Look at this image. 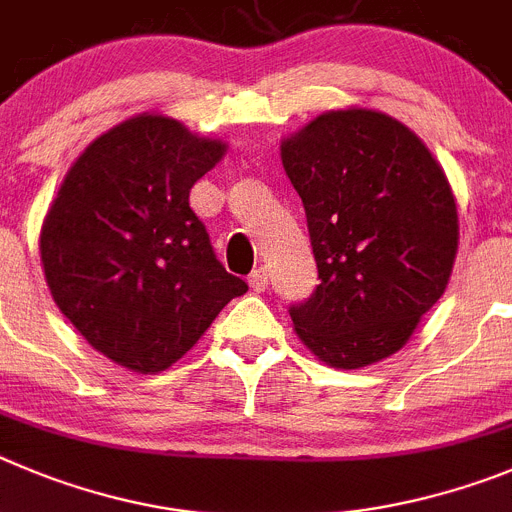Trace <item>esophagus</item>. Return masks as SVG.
I'll return each instance as SVG.
<instances>
[{
    "instance_id": "esophagus-1",
    "label": "esophagus",
    "mask_w": 512,
    "mask_h": 512,
    "mask_svg": "<svg viewBox=\"0 0 512 512\" xmlns=\"http://www.w3.org/2000/svg\"><path fill=\"white\" fill-rule=\"evenodd\" d=\"M247 283H250V288L255 290V293H262V290L267 288V270H265V267H257V270H252V275H250V280H247Z\"/></svg>"
}]
</instances>
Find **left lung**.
Wrapping results in <instances>:
<instances>
[{
    "label": "left lung",
    "instance_id": "8db88e82",
    "mask_svg": "<svg viewBox=\"0 0 512 512\" xmlns=\"http://www.w3.org/2000/svg\"><path fill=\"white\" fill-rule=\"evenodd\" d=\"M306 209L319 280L290 306L321 362L359 370L398 352L444 296L459 245L444 170L405 124L375 109H336L280 142Z\"/></svg>",
    "mask_w": 512,
    "mask_h": 512
}]
</instances>
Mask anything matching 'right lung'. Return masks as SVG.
<instances>
[{
  "instance_id": "right-lung-1",
  "label": "right lung",
  "mask_w": 512,
  "mask_h": 512,
  "mask_svg": "<svg viewBox=\"0 0 512 512\" xmlns=\"http://www.w3.org/2000/svg\"><path fill=\"white\" fill-rule=\"evenodd\" d=\"M227 153L178 119L137 114L86 147L40 229L50 296L86 342L142 375L168 370L247 283L188 204Z\"/></svg>"
}]
</instances>
